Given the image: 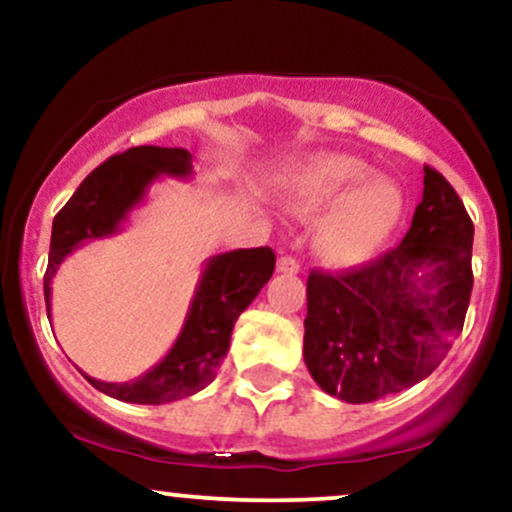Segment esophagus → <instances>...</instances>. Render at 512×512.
I'll use <instances>...</instances> for the list:
<instances>
[{"label":"esophagus","instance_id":"1","mask_svg":"<svg viewBox=\"0 0 512 512\" xmlns=\"http://www.w3.org/2000/svg\"><path fill=\"white\" fill-rule=\"evenodd\" d=\"M276 272H281V274H298V272H301V262H298L296 257L284 255V257H279V262H276Z\"/></svg>","mask_w":512,"mask_h":512}]
</instances>
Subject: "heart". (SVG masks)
<instances>
[{
    "label": "heart",
    "mask_w": 512,
    "mask_h": 512,
    "mask_svg": "<svg viewBox=\"0 0 512 512\" xmlns=\"http://www.w3.org/2000/svg\"><path fill=\"white\" fill-rule=\"evenodd\" d=\"M370 168L354 156L325 154L289 175L286 207L301 216L338 199L315 233V250L330 267L368 262L385 245L402 216V195L390 180H366Z\"/></svg>",
    "instance_id": "heart-1"
}]
</instances>
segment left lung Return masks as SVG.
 Instances as JSON below:
<instances>
[{
    "label": "left lung",
    "mask_w": 512,
    "mask_h": 512,
    "mask_svg": "<svg viewBox=\"0 0 512 512\" xmlns=\"http://www.w3.org/2000/svg\"><path fill=\"white\" fill-rule=\"evenodd\" d=\"M474 223L438 170L395 250L308 276L303 358L327 395L366 404L421 383L462 332L472 296Z\"/></svg>",
    "instance_id": "left-lung-1"
}]
</instances>
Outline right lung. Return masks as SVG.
<instances>
[{
    "instance_id": "right-lung-1",
    "label": "right lung",
    "mask_w": 512,
    "mask_h": 512,
    "mask_svg": "<svg viewBox=\"0 0 512 512\" xmlns=\"http://www.w3.org/2000/svg\"><path fill=\"white\" fill-rule=\"evenodd\" d=\"M158 175H192V154L187 149L132 146L125 154L110 156L81 182L72 199L52 221L45 305L50 317V284L69 252L81 243L108 238L122 228L129 211L144 202L146 190ZM272 248H240L209 257L202 269L195 298L173 349L161 363L129 383H103L81 373L96 390L132 404H166L204 390L216 378L228 354L236 320L255 301L274 274Z\"/></svg>"
}]
</instances>
